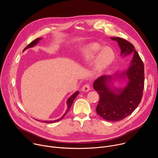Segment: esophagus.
Here are the masks:
<instances>
[{
	"label": "esophagus",
	"instance_id": "esophagus-1",
	"mask_svg": "<svg viewBox=\"0 0 158 158\" xmlns=\"http://www.w3.org/2000/svg\"><path fill=\"white\" fill-rule=\"evenodd\" d=\"M82 90L83 91H85V92H87L89 91L90 90V85L87 84H85L82 87Z\"/></svg>",
	"mask_w": 158,
	"mask_h": 158
}]
</instances>
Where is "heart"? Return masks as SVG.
Segmentation results:
<instances>
[{"label": "heart", "mask_w": 158, "mask_h": 158, "mask_svg": "<svg viewBox=\"0 0 158 158\" xmlns=\"http://www.w3.org/2000/svg\"><path fill=\"white\" fill-rule=\"evenodd\" d=\"M95 57L94 67L96 70L100 71L106 69L113 62L115 56L110 48L102 49L100 45L96 43L85 45L81 49L80 58L82 61L91 60Z\"/></svg>", "instance_id": "b5f03b06"}]
</instances>
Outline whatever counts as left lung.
<instances>
[{
	"label": "left lung",
	"instance_id": "left-lung-1",
	"mask_svg": "<svg viewBox=\"0 0 158 158\" xmlns=\"http://www.w3.org/2000/svg\"><path fill=\"white\" fill-rule=\"evenodd\" d=\"M118 42L121 55L132 56L128 69L116 76H126L128 82L123 89H119L118 93L110 90L107 82L112 77L102 76L93 84V87L99 96V103L96 108L97 114L108 121H119L126 118L136 109L140 103L144 85V64L133 45L121 37H110Z\"/></svg>",
	"mask_w": 158,
	"mask_h": 158
}]
</instances>
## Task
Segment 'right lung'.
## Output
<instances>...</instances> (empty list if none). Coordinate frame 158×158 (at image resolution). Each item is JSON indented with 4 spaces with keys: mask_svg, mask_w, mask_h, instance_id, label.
<instances>
[{
    "mask_svg": "<svg viewBox=\"0 0 158 158\" xmlns=\"http://www.w3.org/2000/svg\"><path fill=\"white\" fill-rule=\"evenodd\" d=\"M40 39H41V38H37L36 39L34 40H33L32 42H31L29 45H27V47L24 49V50L26 49H27V48H31V47L34 46L35 45H36V44L38 43V42H39V40H40ZM78 94H79V92H78V91L76 92L74 94L72 95V96H71V97L68 99V100L67 101V110H66V112H65V114H64L60 119H57V120H55V121H43V123H55V122L60 121L62 119H63V118L65 116V114H66L67 113V112H68V111L69 110V109H70V108H71V106H72V104H73V102H74V100L75 98L77 97V96L78 95Z\"/></svg>",
    "mask_w": 158,
    "mask_h": 158,
    "instance_id": "right-lung-1",
    "label": "right lung"
}]
</instances>
